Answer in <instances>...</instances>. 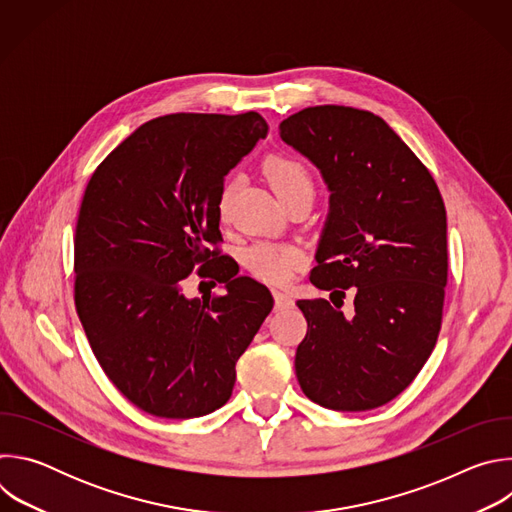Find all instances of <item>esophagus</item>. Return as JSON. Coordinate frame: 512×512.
<instances>
[{"instance_id": "esophagus-1", "label": "esophagus", "mask_w": 512, "mask_h": 512, "mask_svg": "<svg viewBox=\"0 0 512 512\" xmlns=\"http://www.w3.org/2000/svg\"><path fill=\"white\" fill-rule=\"evenodd\" d=\"M273 300H275V310H287L294 306V298L281 289H273Z\"/></svg>"}]
</instances>
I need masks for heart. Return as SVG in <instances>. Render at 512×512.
<instances>
[{"label":"heart","instance_id":"heart-1","mask_svg":"<svg viewBox=\"0 0 512 512\" xmlns=\"http://www.w3.org/2000/svg\"><path fill=\"white\" fill-rule=\"evenodd\" d=\"M265 174L285 204L298 196L314 198L316 194V182L310 170L298 160H291L285 156H271L265 162ZM233 194H235V182L227 180L225 186L221 188V194H218V216H221L223 221L229 216ZM300 263H302V253L291 245L259 241L251 245L247 251V267L259 279H265L271 283L285 281Z\"/></svg>","mask_w":512,"mask_h":512}]
</instances>
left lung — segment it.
Here are the masks:
<instances>
[{"label": "left lung", "instance_id": "obj_1", "mask_svg": "<svg viewBox=\"0 0 512 512\" xmlns=\"http://www.w3.org/2000/svg\"><path fill=\"white\" fill-rule=\"evenodd\" d=\"M330 190L310 281L328 300H300L308 322L296 375L314 403L367 411L405 391L442 328L448 281L446 206L405 141L371 111L308 107L279 125ZM350 288L355 308L339 310Z\"/></svg>", "mask_w": 512, "mask_h": 512}]
</instances>
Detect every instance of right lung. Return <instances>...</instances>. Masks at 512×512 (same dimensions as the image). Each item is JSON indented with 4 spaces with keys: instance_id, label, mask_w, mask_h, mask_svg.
Returning <instances> with one entry per match:
<instances>
[{
    "instance_id": "add662e5",
    "label": "right lung",
    "mask_w": 512,
    "mask_h": 512,
    "mask_svg": "<svg viewBox=\"0 0 512 512\" xmlns=\"http://www.w3.org/2000/svg\"><path fill=\"white\" fill-rule=\"evenodd\" d=\"M255 113H176L137 127L101 162L75 235V304L111 383L141 411L192 419L223 407L271 291L210 251L225 176L267 135ZM226 285L186 299L183 279ZM216 285L214 281H210Z\"/></svg>"
}]
</instances>
